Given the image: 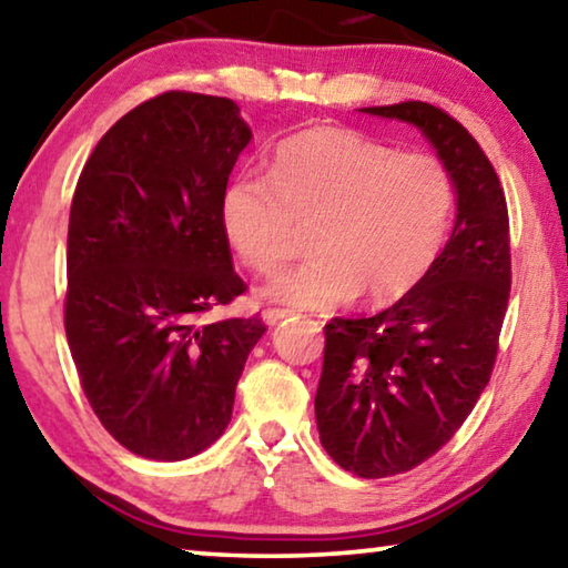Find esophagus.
<instances>
[{
    "instance_id": "1",
    "label": "esophagus",
    "mask_w": 568,
    "mask_h": 568,
    "mask_svg": "<svg viewBox=\"0 0 568 568\" xmlns=\"http://www.w3.org/2000/svg\"><path fill=\"white\" fill-rule=\"evenodd\" d=\"M292 314V310H264V314H261V317H264V322L268 327H274L276 322H282L284 317H290Z\"/></svg>"
}]
</instances>
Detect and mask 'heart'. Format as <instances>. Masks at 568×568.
<instances>
[{"mask_svg": "<svg viewBox=\"0 0 568 568\" xmlns=\"http://www.w3.org/2000/svg\"><path fill=\"white\" fill-rule=\"evenodd\" d=\"M455 187L439 156L396 152L353 129L314 126L274 150L272 180L239 172L221 193V229L243 264L274 274L294 251L296 221L314 223V256L261 296L327 310L361 294L412 292L447 239Z\"/></svg>", "mask_w": 568, "mask_h": 568, "instance_id": "b5f03b06", "label": "heart"}]
</instances>
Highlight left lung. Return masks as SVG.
Masks as SVG:
<instances>
[{
  "label": "left lung",
  "instance_id": "obj_1",
  "mask_svg": "<svg viewBox=\"0 0 568 568\" xmlns=\"http://www.w3.org/2000/svg\"><path fill=\"white\" fill-rule=\"evenodd\" d=\"M416 126L455 187V229L412 292L373 317H335L314 416L339 467L406 473L447 444L490 381L510 294L508 205L479 144L424 101L361 109Z\"/></svg>",
  "mask_w": 568,
  "mask_h": 568
}]
</instances>
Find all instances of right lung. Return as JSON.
I'll return each mask as SVG.
<instances>
[{"mask_svg": "<svg viewBox=\"0 0 568 568\" xmlns=\"http://www.w3.org/2000/svg\"><path fill=\"white\" fill-rule=\"evenodd\" d=\"M251 139L235 101L170 91L121 116L78 178L65 335L95 416L139 457L211 447L266 333L258 317L200 322L246 292L221 193Z\"/></svg>", "mask_w": 568, "mask_h": 568, "instance_id": "right-lung-1", "label": "right lung"}]
</instances>
